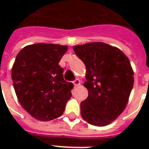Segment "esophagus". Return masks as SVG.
I'll use <instances>...</instances> for the list:
<instances>
[{
  "mask_svg": "<svg viewBox=\"0 0 149 149\" xmlns=\"http://www.w3.org/2000/svg\"><path fill=\"white\" fill-rule=\"evenodd\" d=\"M72 83H73V84H74L75 87H77V86H78V85H80V84H81V81H80V80L77 79V80H75L74 81H72Z\"/></svg>",
  "mask_w": 149,
  "mask_h": 149,
  "instance_id": "34e87169",
  "label": "esophagus"
}]
</instances>
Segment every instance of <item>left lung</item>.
<instances>
[{"label":"left lung","instance_id":"8db88e82","mask_svg":"<svg viewBox=\"0 0 149 149\" xmlns=\"http://www.w3.org/2000/svg\"><path fill=\"white\" fill-rule=\"evenodd\" d=\"M86 67L84 86L87 99L81 103V114L95 126H106L125 109L134 83L130 61L121 50L103 42L73 46Z\"/></svg>","mask_w":149,"mask_h":149}]
</instances>
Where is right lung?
<instances>
[{
	"mask_svg": "<svg viewBox=\"0 0 149 149\" xmlns=\"http://www.w3.org/2000/svg\"><path fill=\"white\" fill-rule=\"evenodd\" d=\"M68 46L38 43L24 47L17 55L12 80L22 108L33 118L49 121L65 111L72 83L63 78L59 65Z\"/></svg>",
	"mask_w": 149,
	"mask_h": 149,
	"instance_id": "1",
	"label": "right lung"
}]
</instances>
